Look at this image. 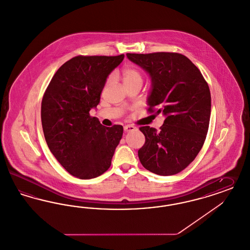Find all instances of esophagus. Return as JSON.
Here are the masks:
<instances>
[{"instance_id":"esophagus-1","label":"esophagus","mask_w":250,"mask_h":250,"mask_svg":"<svg viewBox=\"0 0 250 250\" xmlns=\"http://www.w3.org/2000/svg\"><path fill=\"white\" fill-rule=\"evenodd\" d=\"M136 129H137V128L134 127V126H132V125H126V126H124V130H125L126 132L132 131V130H136Z\"/></svg>"}]
</instances>
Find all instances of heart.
<instances>
[{"instance_id":"heart-1","label":"heart","mask_w":250,"mask_h":250,"mask_svg":"<svg viewBox=\"0 0 250 250\" xmlns=\"http://www.w3.org/2000/svg\"><path fill=\"white\" fill-rule=\"evenodd\" d=\"M123 82L125 85L128 84L136 83H143V76L138 69L134 67H127L123 70Z\"/></svg>"}]
</instances>
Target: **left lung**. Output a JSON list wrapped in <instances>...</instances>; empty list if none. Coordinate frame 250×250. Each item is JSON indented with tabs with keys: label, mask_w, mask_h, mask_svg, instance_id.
Masks as SVG:
<instances>
[{
	"label": "left lung",
	"mask_w": 250,
	"mask_h": 250,
	"mask_svg": "<svg viewBox=\"0 0 250 250\" xmlns=\"http://www.w3.org/2000/svg\"><path fill=\"white\" fill-rule=\"evenodd\" d=\"M127 57L151 78L148 112L166 117L158 131L140 128L146 143L139 149V159L157 175L177 174L194 160L206 140L211 111L208 85L184 55L160 52Z\"/></svg>",
	"instance_id": "1"
}]
</instances>
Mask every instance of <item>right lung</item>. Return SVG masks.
<instances>
[{"mask_svg": "<svg viewBox=\"0 0 250 250\" xmlns=\"http://www.w3.org/2000/svg\"><path fill=\"white\" fill-rule=\"evenodd\" d=\"M123 58L75 56L59 67L43 94L41 116L47 146L77 178H96L111 165L123 127H104L89 112L100 102L108 75Z\"/></svg>", "mask_w": 250, "mask_h": 250, "instance_id": "add662e5", "label": "right lung"}]
</instances>
